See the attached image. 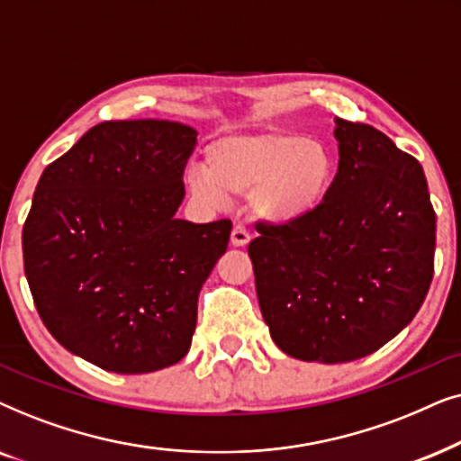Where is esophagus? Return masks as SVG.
Segmentation results:
<instances>
[{
	"instance_id": "1",
	"label": "esophagus",
	"mask_w": 461,
	"mask_h": 461,
	"mask_svg": "<svg viewBox=\"0 0 461 461\" xmlns=\"http://www.w3.org/2000/svg\"><path fill=\"white\" fill-rule=\"evenodd\" d=\"M249 242H250V234L247 231V227L236 225L234 230H231V244H234V247H247Z\"/></svg>"
}]
</instances>
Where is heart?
Wrapping results in <instances>:
<instances>
[{"label": "heart", "instance_id": "b5f03b06", "mask_svg": "<svg viewBox=\"0 0 461 461\" xmlns=\"http://www.w3.org/2000/svg\"><path fill=\"white\" fill-rule=\"evenodd\" d=\"M335 156L322 140L299 132L227 134L204 151V168L187 175L204 204L250 194V211L269 225H293L324 204L335 181Z\"/></svg>", "mask_w": 461, "mask_h": 461}]
</instances>
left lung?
<instances>
[{
    "mask_svg": "<svg viewBox=\"0 0 461 461\" xmlns=\"http://www.w3.org/2000/svg\"><path fill=\"white\" fill-rule=\"evenodd\" d=\"M339 167L324 204L249 244L263 321L282 352L349 363L420 312L434 274L437 214L421 164L377 128L335 120Z\"/></svg>",
    "mask_w": 461,
    "mask_h": 461,
    "instance_id": "1",
    "label": "left lung"
}]
</instances>
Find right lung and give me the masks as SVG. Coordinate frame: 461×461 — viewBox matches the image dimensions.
Returning a JSON list of instances; mask_svg holds the SVG:
<instances>
[{"label":"right lung","instance_id":"add662e5","mask_svg":"<svg viewBox=\"0 0 461 461\" xmlns=\"http://www.w3.org/2000/svg\"><path fill=\"white\" fill-rule=\"evenodd\" d=\"M192 126L120 120L90 128L48 164L23 227L35 308L71 354L105 371L151 373L189 352L198 294L231 221L176 219Z\"/></svg>","mask_w":461,"mask_h":461}]
</instances>
